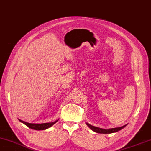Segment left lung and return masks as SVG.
<instances>
[{
  "instance_id": "8db88e82",
  "label": "left lung",
  "mask_w": 151,
  "mask_h": 151,
  "mask_svg": "<svg viewBox=\"0 0 151 151\" xmlns=\"http://www.w3.org/2000/svg\"><path fill=\"white\" fill-rule=\"evenodd\" d=\"M88 127L90 128L92 130H93L94 132H96V133H99V134H111V133H114V132H116L119 130H122V128H124L126 126L127 124H126L124 126H122L121 127H118V128H111V129H103V128H100L98 127H94V126H92L91 124H89L88 123H86Z\"/></svg>"
}]
</instances>
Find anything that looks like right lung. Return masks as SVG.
Wrapping results in <instances>:
<instances>
[{"instance_id":"add662e5","label":"right lung","mask_w":151,"mask_h":151,"mask_svg":"<svg viewBox=\"0 0 151 151\" xmlns=\"http://www.w3.org/2000/svg\"><path fill=\"white\" fill-rule=\"evenodd\" d=\"M19 121L21 122L23 124L27 126L29 128L33 129V130H46L49 128H50L52 127L54 124H55L58 121V119H57V121H55V122H47V123H42V124H34V123H29L27 122H24L23 121H21V120L19 119Z\"/></svg>"}]
</instances>
